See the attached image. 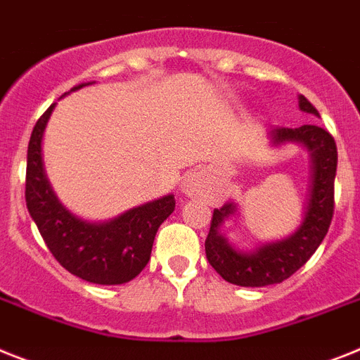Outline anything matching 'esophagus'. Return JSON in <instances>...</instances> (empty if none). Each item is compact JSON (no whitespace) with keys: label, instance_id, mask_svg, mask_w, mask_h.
Masks as SVG:
<instances>
[{"label":"esophagus","instance_id":"esophagus-1","mask_svg":"<svg viewBox=\"0 0 360 360\" xmlns=\"http://www.w3.org/2000/svg\"><path fill=\"white\" fill-rule=\"evenodd\" d=\"M207 184H210V176H207L206 171H191L184 178L182 193L189 198H198L206 195Z\"/></svg>","mask_w":360,"mask_h":360}]
</instances>
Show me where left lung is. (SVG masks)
I'll return each instance as SVG.
<instances>
[{
    "label": "left lung",
    "mask_w": 360,
    "mask_h": 360,
    "mask_svg": "<svg viewBox=\"0 0 360 360\" xmlns=\"http://www.w3.org/2000/svg\"><path fill=\"white\" fill-rule=\"evenodd\" d=\"M302 112L319 115L304 95H298ZM266 138L274 147L298 143L307 148L311 163L309 197L304 219L289 237L255 246L254 250H237L222 233V224L237 213L236 202L213 210L212 226L206 237V257L210 265L228 281L240 287H266L281 283L305 265L323 240L333 219L337 145L333 136L316 124L298 129H272Z\"/></svg>",
    "instance_id": "obj_1"
}]
</instances>
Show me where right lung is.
<instances>
[{"label": "right lung", "mask_w": 360, "mask_h": 360, "mask_svg": "<svg viewBox=\"0 0 360 360\" xmlns=\"http://www.w3.org/2000/svg\"><path fill=\"white\" fill-rule=\"evenodd\" d=\"M88 84L75 86L71 91ZM53 108L55 105L37 121L27 148L25 202L29 215L37 222L49 252L68 272L97 285L127 283L150 259L156 231L174 212V195L145 202L105 222H90L73 215L56 198L41 162V138Z\"/></svg>", "instance_id": "obj_1"}]
</instances>
